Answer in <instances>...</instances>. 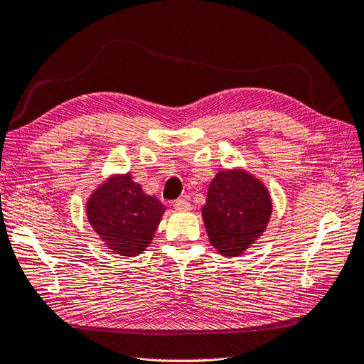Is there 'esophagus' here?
<instances>
[{"label": "esophagus", "mask_w": 364, "mask_h": 364, "mask_svg": "<svg viewBox=\"0 0 364 364\" xmlns=\"http://www.w3.org/2000/svg\"><path fill=\"white\" fill-rule=\"evenodd\" d=\"M173 208L178 211H189L191 210V203L186 198H178L173 202Z\"/></svg>", "instance_id": "34e87169"}]
</instances>
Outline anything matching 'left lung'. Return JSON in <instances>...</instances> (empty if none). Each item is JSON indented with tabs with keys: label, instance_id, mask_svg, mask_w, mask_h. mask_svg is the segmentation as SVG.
<instances>
[{
	"label": "left lung",
	"instance_id": "left-lung-1",
	"mask_svg": "<svg viewBox=\"0 0 364 364\" xmlns=\"http://www.w3.org/2000/svg\"><path fill=\"white\" fill-rule=\"evenodd\" d=\"M272 213L267 189L242 170H223L208 189L202 210L210 241L225 257H237L266 230Z\"/></svg>",
	"mask_w": 364,
	"mask_h": 364
}]
</instances>
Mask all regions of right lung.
Instances as JSON below:
<instances>
[{"mask_svg":"<svg viewBox=\"0 0 364 364\" xmlns=\"http://www.w3.org/2000/svg\"><path fill=\"white\" fill-rule=\"evenodd\" d=\"M166 208L146 196L131 175L115 176L97 189L87 202L92 228L112 252L134 257L151 242Z\"/></svg>","mask_w":364,"mask_h":364,"instance_id":"add662e5","label":"right lung"}]
</instances>
